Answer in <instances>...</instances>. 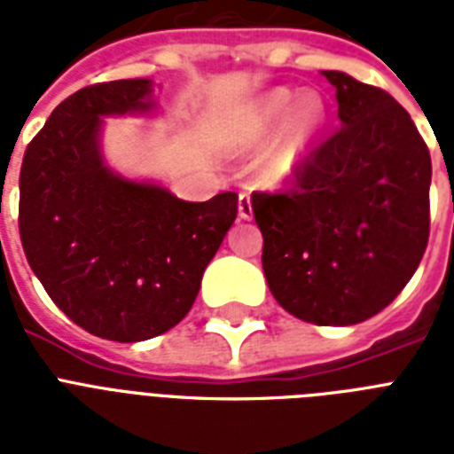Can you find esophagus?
Here are the masks:
<instances>
[{
    "label": "esophagus",
    "mask_w": 454,
    "mask_h": 454,
    "mask_svg": "<svg viewBox=\"0 0 454 454\" xmlns=\"http://www.w3.org/2000/svg\"><path fill=\"white\" fill-rule=\"evenodd\" d=\"M238 212H240V219L249 221L254 216L252 212V200H249V192H240V198H238Z\"/></svg>",
    "instance_id": "esophagus-1"
}]
</instances>
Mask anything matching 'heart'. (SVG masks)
Instances as JSON below:
<instances>
[{
	"label": "heart",
	"instance_id": "1",
	"mask_svg": "<svg viewBox=\"0 0 454 454\" xmlns=\"http://www.w3.org/2000/svg\"><path fill=\"white\" fill-rule=\"evenodd\" d=\"M325 117H327V108L316 91L301 94L297 101H294V94L290 89H278V91L266 96L259 106L256 129L266 134L273 127H278L280 121L284 124L280 125L278 138L270 145V151L263 157V171L270 178L290 176L316 144L317 134L323 129Z\"/></svg>",
	"mask_w": 454,
	"mask_h": 454
}]
</instances>
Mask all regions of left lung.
Segmentation results:
<instances>
[{"instance_id": "8db88e82", "label": "left lung", "mask_w": 454, "mask_h": 454, "mask_svg": "<svg viewBox=\"0 0 454 454\" xmlns=\"http://www.w3.org/2000/svg\"><path fill=\"white\" fill-rule=\"evenodd\" d=\"M339 127L310 148L294 185L252 192L263 273L287 313L356 325L387 309L429 242L431 155L408 110L384 89L325 70Z\"/></svg>"}]
</instances>
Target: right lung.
I'll return each mask as SVG.
<instances>
[{
    "label": "right lung",
    "instance_id": "1",
    "mask_svg": "<svg viewBox=\"0 0 454 454\" xmlns=\"http://www.w3.org/2000/svg\"><path fill=\"white\" fill-rule=\"evenodd\" d=\"M151 80L67 96L25 148L18 231L51 301L89 334L144 341L191 310L238 216V192L185 202L115 176L98 153L103 115L151 108Z\"/></svg>",
    "mask_w": 454,
    "mask_h": 454
}]
</instances>
